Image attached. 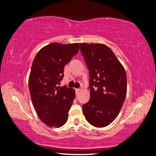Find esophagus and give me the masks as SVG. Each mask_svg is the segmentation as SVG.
Here are the masks:
<instances>
[{
    "label": "esophagus",
    "instance_id": "34e87169",
    "mask_svg": "<svg viewBox=\"0 0 156 156\" xmlns=\"http://www.w3.org/2000/svg\"><path fill=\"white\" fill-rule=\"evenodd\" d=\"M79 92H80L79 88H76V94H77V95H78V94H79Z\"/></svg>",
    "mask_w": 156,
    "mask_h": 156
}]
</instances>
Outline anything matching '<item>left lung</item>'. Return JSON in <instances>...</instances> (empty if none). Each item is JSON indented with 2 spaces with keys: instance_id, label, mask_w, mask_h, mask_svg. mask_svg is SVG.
<instances>
[{
  "instance_id": "1",
  "label": "left lung",
  "mask_w": 156,
  "mask_h": 156,
  "mask_svg": "<svg viewBox=\"0 0 156 156\" xmlns=\"http://www.w3.org/2000/svg\"><path fill=\"white\" fill-rule=\"evenodd\" d=\"M80 50L90 78V99L83 105V112L91 125L106 127L117 117L125 101V70L106 45L80 43Z\"/></svg>"
}]
</instances>
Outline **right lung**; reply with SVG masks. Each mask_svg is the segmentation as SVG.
Masks as SVG:
<instances>
[{
    "label": "right lung",
    "mask_w": 156,
    "mask_h": 156,
    "mask_svg": "<svg viewBox=\"0 0 156 156\" xmlns=\"http://www.w3.org/2000/svg\"><path fill=\"white\" fill-rule=\"evenodd\" d=\"M79 47V43H52L41 49L33 61L29 78L31 101L39 119L50 127H60L68 119L76 93L58 85L64 77V67Z\"/></svg>",
    "instance_id": "obj_1"
}]
</instances>
